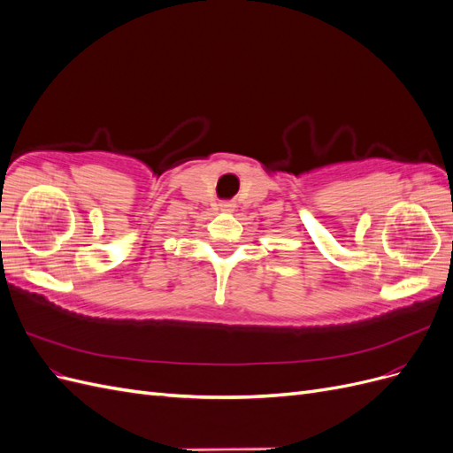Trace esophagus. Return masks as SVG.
I'll return each mask as SVG.
<instances>
[{"instance_id":"34e87169","label":"esophagus","mask_w":453,"mask_h":453,"mask_svg":"<svg viewBox=\"0 0 453 453\" xmlns=\"http://www.w3.org/2000/svg\"><path fill=\"white\" fill-rule=\"evenodd\" d=\"M232 208H234V203H230V202L221 203V210H225V211H232Z\"/></svg>"}]
</instances>
